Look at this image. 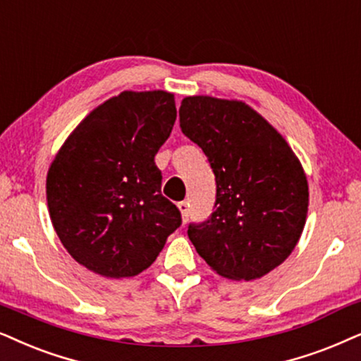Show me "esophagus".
<instances>
[{
  "label": "esophagus",
  "mask_w": 361,
  "mask_h": 361,
  "mask_svg": "<svg viewBox=\"0 0 361 361\" xmlns=\"http://www.w3.org/2000/svg\"><path fill=\"white\" fill-rule=\"evenodd\" d=\"M177 207H179V210H180V214H182V222H187V219H189V204L185 202H179L177 204Z\"/></svg>",
  "instance_id": "34e87169"
}]
</instances>
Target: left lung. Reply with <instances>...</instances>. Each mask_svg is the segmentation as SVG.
Segmentation results:
<instances>
[{
    "mask_svg": "<svg viewBox=\"0 0 361 361\" xmlns=\"http://www.w3.org/2000/svg\"><path fill=\"white\" fill-rule=\"evenodd\" d=\"M180 129L202 149L215 176V210L187 235L214 272L255 280L297 245L308 212V182L283 135L249 104L184 97Z\"/></svg>",
    "mask_w": 361,
    "mask_h": 361,
    "instance_id": "1",
    "label": "left lung"
}]
</instances>
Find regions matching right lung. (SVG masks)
Segmentation results:
<instances>
[{"label": "right lung", "instance_id": "1", "mask_svg": "<svg viewBox=\"0 0 361 361\" xmlns=\"http://www.w3.org/2000/svg\"><path fill=\"white\" fill-rule=\"evenodd\" d=\"M176 118L172 92L124 91L89 112L51 162V222L69 255L91 272L134 277L180 226L154 162Z\"/></svg>", "mask_w": 361, "mask_h": 361}]
</instances>
